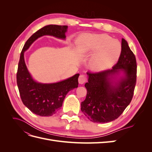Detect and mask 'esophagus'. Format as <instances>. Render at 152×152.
<instances>
[{"label":"esophagus","mask_w":152,"mask_h":152,"mask_svg":"<svg viewBox=\"0 0 152 152\" xmlns=\"http://www.w3.org/2000/svg\"><path fill=\"white\" fill-rule=\"evenodd\" d=\"M87 80V78H86V76L85 75H80L79 77V84H84L85 82H86Z\"/></svg>","instance_id":"1"}]
</instances>
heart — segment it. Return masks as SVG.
Returning <instances> with one entry per match:
<instances>
[{
  "mask_svg": "<svg viewBox=\"0 0 152 152\" xmlns=\"http://www.w3.org/2000/svg\"><path fill=\"white\" fill-rule=\"evenodd\" d=\"M78 49L83 56L96 54L90 65L94 70H102L111 66L120 56L122 45L118 40L107 34L89 35L82 37L78 43Z\"/></svg>",
  "mask_w": 152,
  "mask_h": 152,
  "instance_id": "b5f03b06",
  "label": "heart"
}]
</instances>
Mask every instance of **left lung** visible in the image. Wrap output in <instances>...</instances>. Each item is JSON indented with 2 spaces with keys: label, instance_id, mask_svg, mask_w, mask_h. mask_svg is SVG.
Returning <instances> with one entry per match:
<instances>
[{
  "label": "left lung",
  "instance_id": "8db88e82",
  "mask_svg": "<svg viewBox=\"0 0 152 152\" xmlns=\"http://www.w3.org/2000/svg\"><path fill=\"white\" fill-rule=\"evenodd\" d=\"M122 50L112 69L98 72H87L86 98L81 110L89 120L96 123L115 121L130 104L136 84V57L127 41L122 39ZM121 71L124 76L113 81Z\"/></svg>",
  "mask_w": 152,
  "mask_h": 152
}]
</instances>
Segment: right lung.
Segmentation results:
<instances>
[{"label": "right lung", "instance_id": "1", "mask_svg": "<svg viewBox=\"0 0 152 152\" xmlns=\"http://www.w3.org/2000/svg\"><path fill=\"white\" fill-rule=\"evenodd\" d=\"M68 26L49 25L44 26L27 40L20 54L16 74L17 85L23 103L31 112L42 117H49L61 108L69 91L78 87L77 73L56 83L42 84L35 81L25 65L24 53L35 40L43 35H52L65 39Z\"/></svg>", "mask_w": 152, "mask_h": 152}]
</instances>
